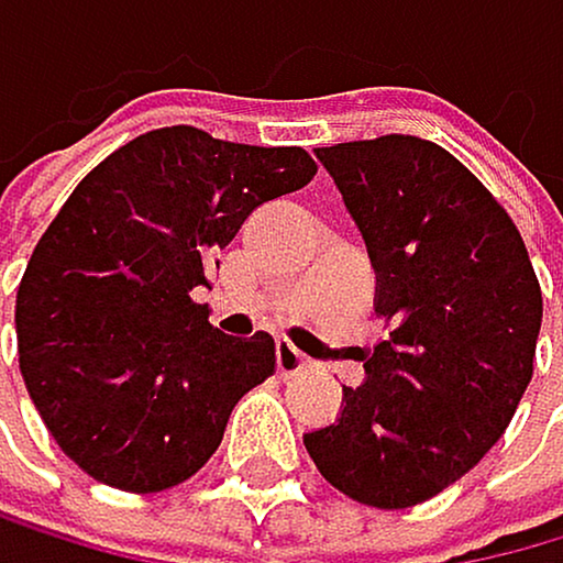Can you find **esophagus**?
I'll return each instance as SVG.
<instances>
[{
    "label": "esophagus",
    "instance_id": "obj_1",
    "mask_svg": "<svg viewBox=\"0 0 563 563\" xmlns=\"http://www.w3.org/2000/svg\"><path fill=\"white\" fill-rule=\"evenodd\" d=\"M310 366V355H302L292 342H278V374L282 377H299Z\"/></svg>",
    "mask_w": 563,
    "mask_h": 563
}]
</instances>
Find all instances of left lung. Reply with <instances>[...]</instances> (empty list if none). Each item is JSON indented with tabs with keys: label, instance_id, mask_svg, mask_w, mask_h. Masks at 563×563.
I'll return each instance as SVG.
<instances>
[{
	"label": "left lung",
	"instance_id": "left-lung-1",
	"mask_svg": "<svg viewBox=\"0 0 563 563\" xmlns=\"http://www.w3.org/2000/svg\"><path fill=\"white\" fill-rule=\"evenodd\" d=\"M377 271L387 338L338 423L302 437L334 490L398 511L490 451L532 380L543 292L508 211L419 136L317 147Z\"/></svg>",
	"mask_w": 563,
	"mask_h": 563
}]
</instances>
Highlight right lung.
I'll use <instances>...</instances> for the list:
<instances>
[{
  "instance_id": "right-lung-1",
  "label": "right lung",
  "mask_w": 563,
  "mask_h": 563,
  "mask_svg": "<svg viewBox=\"0 0 563 563\" xmlns=\"http://www.w3.org/2000/svg\"><path fill=\"white\" fill-rule=\"evenodd\" d=\"M317 176L302 147L194 126L130 140L90 168L16 288L20 374L55 444L126 494L179 486L218 451L275 338L211 328L194 288L253 208Z\"/></svg>"
}]
</instances>
